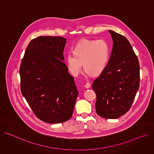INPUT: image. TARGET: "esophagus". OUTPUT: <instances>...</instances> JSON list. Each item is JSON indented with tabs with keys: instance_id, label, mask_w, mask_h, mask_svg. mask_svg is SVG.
<instances>
[{
	"instance_id": "esophagus-1",
	"label": "esophagus",
	"mask_w": 154,
	"mask_h": 154,
	"mask_svg": "<svg viewBox=\"0 0 154 154\" xmlns=\"http://www.w3.org/2000/svg\"><path fill=\"white\" fill-rule=\"evenodd\" d=\"M86 88H90V86H91V84L90 83H86L85 85V86H84Z\"/></svg>"
}]
</instances>
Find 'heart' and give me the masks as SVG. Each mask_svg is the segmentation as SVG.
<instances>
[{
  "mask_svg": "<svg viewBox=\"0 0 154 154\" xmlns=\"http://www.w3.org/2000/svg\"><path fill=\"white\" fill-rule=\"evenodd\" d=\"M69 52L66 61L73 75L79 74L83 67L88 75L100 74L105 68L109 58V46L103 39H83Z\"/></svg>",
  "mask_w": 154,
  "mask_h": 154,
  "instance_id": "heart-1",
  "label": "heart"
}]
</instances>
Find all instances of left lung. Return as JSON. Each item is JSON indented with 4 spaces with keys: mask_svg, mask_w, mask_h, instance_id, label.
Wrapping results in <instances>:
<instances>
[{
    "mask_svg": "<svg viewBox=\"0 0 154 154\" xmlns=\"http://www.w3.org/2000/svg\"><path fill=\"white\" fill-rule=\"evenodd\" d=\"M113 39L110 58L104 70L94 80L97 114L106 119H116L132 105L140 86V64L127 39L108 30Z\"/></svg>",
    "mask_w": 154,
    "mask_h": 154,
    "instance_id": "8db88e82",
    "label": "left lung"
}]
</instances>
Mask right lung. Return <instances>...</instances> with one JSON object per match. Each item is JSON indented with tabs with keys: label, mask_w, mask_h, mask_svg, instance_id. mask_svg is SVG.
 I'll return each mask as SVG.
<instances>
[{
	"label": "right lung",
	"mask_w": 154,
	"mask_h": 154,
	"mask_svg": "<svg viewBox=\"0 0 154 154\" xmlns=\"http://www.w3.org/2000/svg\"><path fill=\"white\" fill-rule=\"evenodd\" d=\"M66 39L39 36L32 39L22 60L20 90L38 118L62 123L72 115L79 92L63 61Z\"/></svg>",
	"instance_id": "right-lung-1"
}]
</instances>
